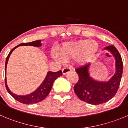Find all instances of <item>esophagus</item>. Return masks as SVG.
<instances>
[{"label": "esophagus", "instance_id": "obj_1", "mask_svg": "<svg viewBox=\"0 0 128 128\" xmlns=\"http://www.w3.org/2000/svg\"><path fill=\"white\" fill-rule=\"evenodd\" d=\"M71 71V68H63L62 70V74L64 75L66 74L68 72H70Z\"/></svg>", "mask_w": 128, "mask_h": 128}]
</instances>
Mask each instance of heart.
I'll return each instance as SVG.
<instances>
[{
    "label": "heart",
    "mask_w": 128,
    "mask_h": 128,
    "mask_svg": "<svg viewBox=\"0 0 128 128\" xmlns=\"http://www.w3.org/2000/svg\"><path fill=\"white\" fill-rule=\"evenodd\" d=\"M98 48L97 43L92 40H80L63 44L58 49V54L64 61L76 58L78 63L90 61L95 56ZM57 58L56 55H54Z\"/></svg>",
    "instance_id": "heart-1"
}]
</instances>
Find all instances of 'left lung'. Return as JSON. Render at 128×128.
Returning <instances> with one entry per match:
<instances>
[{
  "instance_id": "8db88e82",
  "label": "left lung",
  "mask_w": 128,
  "mask_h": 128,
  "mask_svg": "<svg viewBox=\"0 0 128 128\" xmlns=\"http://www.w3.org/2000/svg\"><path fill=\"white\" fill-rule=\"evenodd\" d=\"M105 49L110 51L116 58V71L109 81L100 82L90 77L89 64L76 70L79 80L74 86V91L80 100L92 105L101 104L110 100L119 89L122 74L123 63L119 51L114 45L106 46Z\"/></svg>"
}]
</instances>
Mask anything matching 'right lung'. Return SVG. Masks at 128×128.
<instances>
[{
  "label": "right lung",
  "mask_w": 128,
  "mask_h": 128,
  "mask_svg": "<svg viewBox=\"0 0 128 128\" xmlns=\"http://www.w3.org/2000/svg\"><path fill=\"white\" fill-rule=\"evenodd\" d=\"M25 45H32V46H40L42 45L41 41L40 40H36V41L28 43H22V44H20L18 46H15L12 49L10 50L9 54H8V57H7L6 60V65H5V85H6V88L7 90L9 92V94L14 98V99L18 101V102H21V103L24 104H32L38 103L39 102H41L47 96V95L49 94L51 90V88L52 87V84H53L54 82L56 80V79L59 76H62V73L61 71H58L57 72H52V71H48L46 74V78H45V80L44 81L41 85L34 92L32 93V94H29L28 95H24V96H20V95H17L12 93L9 90V88L8 87L6 83V67L7 64H8V59L9 58L10 54L12 53L13 50L15 49L16 48H17L19 46H25Z\"/></svg>",
  "instance_id": "obj_1"
}]
</instances>
